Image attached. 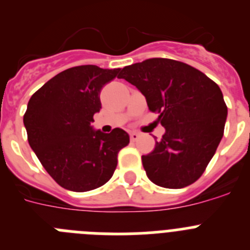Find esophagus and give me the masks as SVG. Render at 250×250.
Listing matches in <instances>:
<instances>
[{"mask_svg": "<svg viewBox=\"0 0 250 250\" xmlns=\"http://www.w3.org/2000/svg\"><path fill=\"white\" fill-rule=\"evenodd\" d=\"M139 138H140V134H139V132H136V131L130 132V140L131 141H136Z\"/></svg>", "mask_w": 250, "mask_h": 250, "instance_id": "34e87169", "label": "esophagus"}]
</instances>
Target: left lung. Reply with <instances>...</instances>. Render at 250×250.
<instances>
[{
    "label": "left lung",
    "mask_w": 250,
    "mask_h": 250,
    "mask_svg": "<svg viewBox=\"0 0 250 250\" xmlns=\"http://www.w3.org/2000/svg\"><path fill=\"white\" fill-rule=\"evenodd\" d=\"M118 77L140 90L165 127L154 150L141 156L147 178L167 189L195 183L224 134L228 107L219 86L193 66L161 57L125 66Z\"/></svg>",
    "instance_id": "left-lung-1"
}]
</instances>
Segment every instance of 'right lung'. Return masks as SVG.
<instances>
[{
    "mask_svg": "<svg viewBox=\"0 0 250 250\" xmlns=\"http://www.w3.org/2000/svg\"><path fill=\"white\" fill-rule=\"evenodd\" d=\"M119 71L75 66L48 80L28 101L23 115L28 144L51 178L67 190L103 187L116 169L119 151L129 144L124 130L103 134L91 127L101 109V89Z\"/></svg>",
    "mask_w": 250,
    "mask_h": 250,
    "instance_id": "obj_1",
    "label": "right lung"
}]
</instances>
